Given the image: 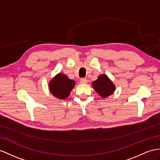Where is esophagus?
<instances>
[{"label":"esophagus","instance_id":"1","mask_svg":"<svg viewBox=\"0 0 160 160\" xmlns=\"http://www.w3.org/2000/svg\"><path fill=\"white\" fill-rule=\"evenodd\" d=\"M87 82V80L84 78H82L80 79V83L81 84H86Z\"/></svg>","mask_w":160,"mask_h":160}]
</instances>
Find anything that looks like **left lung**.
<instances>
[{"instance_id":"obj_1","label":"left lung","mask_w":160,"mask_h":160,"mask_svg":"<svg viewBox=\"0 0 160 160\" xmlns=\"http://www.w3.org/2000/svg\"><path fill=\"white\" fill-rule=\"evenodd\" d=\"M92 87L101 97L104 98L111 95L115 90V86L105 74L99 76L97 80L94 81Z\"/></svg>"}]
</instances>
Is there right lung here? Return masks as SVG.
<instances>
[{
    "mask_svg": "<svg viewBox=\"0 0 160 160\" xmlns=\"http://www.w3.org/2000/svg\"><path fill=\"white\" fill-rule=\"evenodd\" d=\"M75 82L63 74L59 73L49 83V89L55 97L59 99H65L74 87Z\"/></svg>",
    "mask_w": 160,
    "mask_h": 160,
    "instance_id": "1",
    "label": "right lung"
}]
</instances>
